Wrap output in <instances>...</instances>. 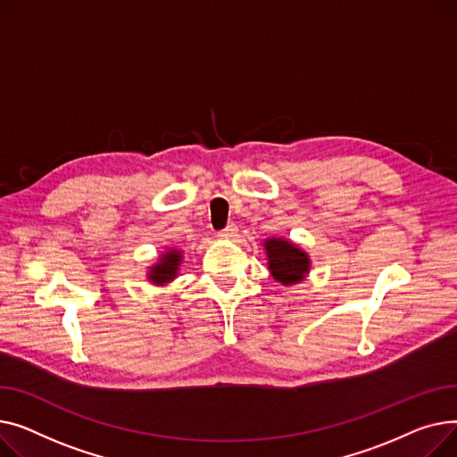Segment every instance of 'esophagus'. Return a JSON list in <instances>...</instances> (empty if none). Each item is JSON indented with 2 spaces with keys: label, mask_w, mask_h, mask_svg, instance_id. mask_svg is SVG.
<instances>
[{
  "label": "esophagus",
  "mask_w": 457,
  "mask_h": 457,
  "mask_svg": "<svg viewBox=\"0 0 457 457\" xmlns=\"http://www.w3.org/2000/svg\"><path fill=\"white\" fill-rule=\"evenodd\" d=\"M237 234V225L236 223H228L223 230H220V237H234Z\"/></svg>",
  "instance_id": "34e87169"
}]
</instances>
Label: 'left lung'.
I'll list each match as a JSON object with an SVG mask.
<instances>
[{
    "instance_id": "1",
    "label": "left lung",
    "mask_w": 457,
    "mask_h": 457,
    "mask_svg": "<svg viewBox=\"0 0 457 457\" xmlns=\"http://www.w3.org/2000/svg\"><path fill=\"white\" fill-rule=\"evenodd\" d=\"M267 258H270L271 275L282 284H297L310 270V260L304 251L289 244L287 239H267Z\"/></svg>"
}]
</instances>
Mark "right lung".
<instances>
[{
  "label": "right lung",
  "instance_id": "obj_1",
  "mask_svg": "<svg viewBox=\"0 0 457 457\" xmlns=\"http://www.w3.org/2000/svg\"><path fill=\"white\" fill-rule=\"evenodd\" d=\"M179 263H180V253L179 251H170L162 256L160 263H156L151 270V280L154 284H166L177 277L179 271Z\"/></svg>",
  "mask_w": 457,
  "mask_h": 457
}]
</instances>
